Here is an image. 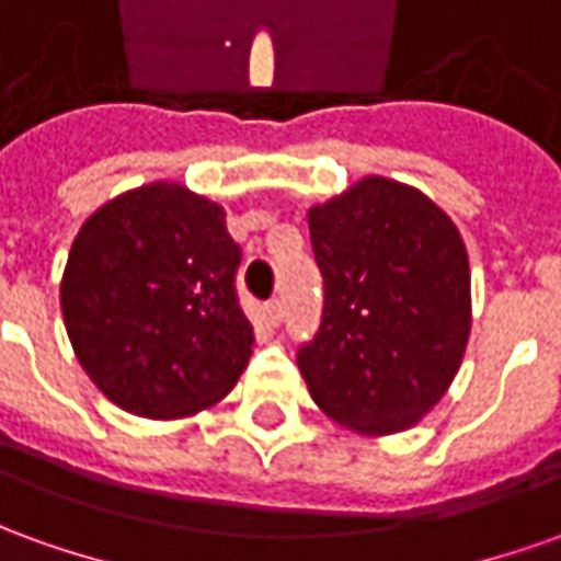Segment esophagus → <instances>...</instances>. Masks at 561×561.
<instances>
[{"mask_svg": "<svg viewBox=\"0 0 561 561\" xmlns=\"http://www.w3.org/2000/svg\"><path fill=\"white\" fill-rule=\"evenodd\" d=\"M265 314H268L272 327H280V320H284V305H280V299H272V302L265 305Z\"/></svg>", "mask_w": 561, "mask_h": 561, "instance_id": "obj_1", "label": "esophagus"}]
</instances>
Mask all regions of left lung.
<instances>
[{
  "instance_id": "1",
  "label": "left lung",
  "mask_w": 561,
  "mask_h": 561,
  "mask_svg": "<svg viewBox=\"0 0 561 561\" xmlns=\"http://www.w3.org/2000/svg\"><path fill=\"white\" fill-rule=\"evenodd\" d=\"M323 320L299 369L311 400L363 436L403 434L465 360L470 262L451 216L415 185L363 176L308 210Z\"/></svg>"
}]
</instances>
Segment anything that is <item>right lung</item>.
I'll list each match as a JSON object with an SVG mask.
<instances>
[{
	"label": "right lung",
	"instance_id": "right-lung-1",
	"mask_svg": "<svg viewBox=\"0 0 561 561\" xmlns=\"http://www.w3.org/2000/svg\"><path fill=\"white\" fill-rule=\"evenodd\" d=\"M238 262L222 204L183 183L127 188L81 222L60 311L76 360L106 400L173 421L238 385L253 354Z\"/></svg>",
	"mask_w": 561,
	"mask_h": 561
}]
</instances>
